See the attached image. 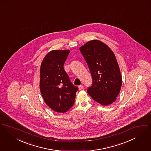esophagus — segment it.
Masks as SVG:
<instances>
[{
  "label": "esophagus",
  "mask_w": 151,
  "mask_h": 151,
  "mask_svg": "<svg viewBox=\"0 0 151 151\" xmlns=\"http://www.w3.org/2000/svg\"><path fill=\"white\" fill-rule=\"evenodd\" d=\"M78 87H79V90H83L84 88L83 86H82V85H80V86H78Z\"/></svg>",
  "instance_id": "obj_1"
}]
</instances>
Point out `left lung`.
Instances as JSON below:
<instances>
[{
  "label": "left lung",
  "instance_id": "obj_1",
  "mask_svg": "<svg viewBox=\"0 0 151 151\" xmlns=\"http://www.w3.org/2000/svg\"><path fill=\"white\" fill-rule=\"evenodd\" d=\"M89 68L93 84L87 93L102 105L116 100L122 79L115 55L112 50L99 40L87 42L79 48Z\"/></svg>",
  "mask_w": 151,
  "mask_h": 151
}]
</instances>
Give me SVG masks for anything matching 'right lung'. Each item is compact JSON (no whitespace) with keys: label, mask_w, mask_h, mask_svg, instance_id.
I'll list each match as a JSON object with an SVG mask.
<instances>
[{"label":"right lung","mask_w":151,"mask_h":151,"mask_svg":"<svg viewBox=\"0 0 151 151\" xmlns=\"http://www.w3.org/2000/svg\"><path fill=\"white\" fill-rule=\"evenodd\" d=\"M70 51L54 50L44 58L40 69V90L46 104L57 112L73 106L78 87L71 83L64 69Z\"/></svg>","instance_id":"obj_1"}]
</instances>
